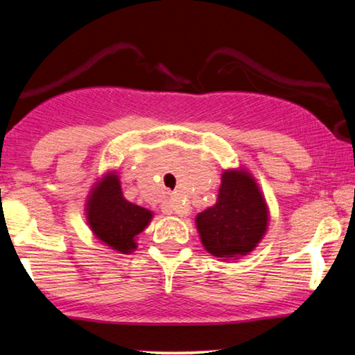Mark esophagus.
Returning a JSON list of instances; mask_svg holds the SVG:
<instances>
[{"mask_svg": "<svg viewBox=\"0 0 355 355\" xmlns=\"http://www.w3.org/2000/svg\"><path fill=\"white\" fill-rule=\"evenodd\" d=\"M161 211H163L164 214H186V211H188V208H186L184 203L177 199V197H172V199L166 200L163 205H161Z\"/></svg>", "mask_w": 355, "mask_h": 355, "instance_id": "obj_1", "label": "esophagus"}]
</instances>
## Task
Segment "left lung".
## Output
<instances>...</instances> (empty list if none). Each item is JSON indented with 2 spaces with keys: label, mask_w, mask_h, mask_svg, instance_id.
<instances>
[{
  "label": "left lung",
  "mask_w": 355,
  "mask_h": 355,
  "mask_svg": "<svg viewBox=\"0 0 355 355\" xmlns=\"http://www.w3.org/2000/svg\"><path fill=\"white\" fill-rule=\"evenodd\" d=\"M203 248L224 258L248 255L268 227V208L248 172L225 171L216 205L196 218Z\"/></svg>",
  "instance_id": "left-lung-1"
}]
</instances>
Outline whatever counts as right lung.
I'll list each match as a JSON object with an SVG mask.
<instances>
[{"label":"right lung","mask_w":355,"mask_h":355,"mask_svg":"<svg viewBox=\"0 0 355 355\" xmlns=\"http://www.w3.org/2000/svg\"><path fill=\"white\" fill-rule=\"evenodd\" d=\"M86 211L95 236L120 254L136 249L135 238L152 219V211L125 200L116 173L106 175L92 189Z\"/></svg>","instance_id":"add662e5"}]
</instances>
